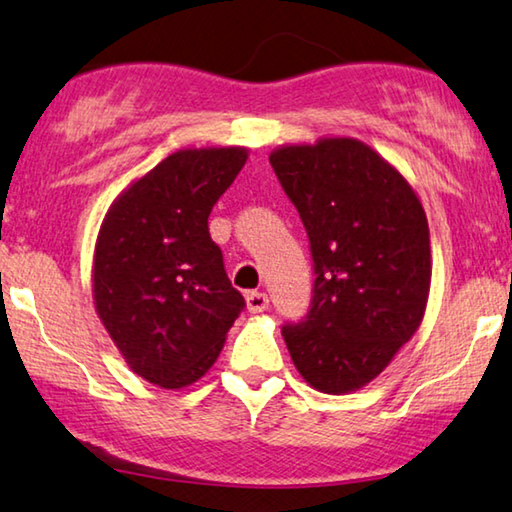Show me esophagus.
<instances>
[{"label":"esophagus","instance_id":"esophagus-1","mask_svg":"<svg viewBox=\"0 0 512 512\" xmlns=\"http://www.w3.org/2000/svg\"><path fill=\"white\" fill-rule=\"evenodd\" d=\"M247 311L249 313H263L270 306V299H267L265 292H247Z\"/></svg>","mask_w":512,"mask_h":512}]
</instances>
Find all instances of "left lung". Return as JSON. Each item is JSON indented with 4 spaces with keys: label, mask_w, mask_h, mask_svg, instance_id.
Masks as SVG:
<instances>
[{
    "label": "left lung",
    "mask_w": 512,
    "mask_h": 512,
    "mask_svg": "<svg viewBox=\"0 0 512 512\" xmlns=\"http://www.w3.org/2000/svg\"><path fill=\"white\" fill-rule=\"evenodd\" d=\"M315 263L306 320L283 326L311 388L349 395L374 381L420 329L431 290L429 222L395 165L356 138L272 149Z\"/></svg>",
    "instance_id": "8db88e82"
}]
</instances>
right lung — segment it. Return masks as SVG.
I'll return each mask as SVG.
<instances>
[{"label": "right lung", "instance_id": "right-lung-1", "mask_svg": "<svg viewBox=\"0 0 512 512\" xmlns=\"http://www.w3.org/2000/svg\"><path fill=\"white\" fill-rule=\"evenodd\" d=\"M245 147L179 149L108 206L92 256V299L124 363L165 390L199 381L245 299L208 233Z\"/></svg>", "mask_w": 512, "mask_h": 512}]
</instances>
